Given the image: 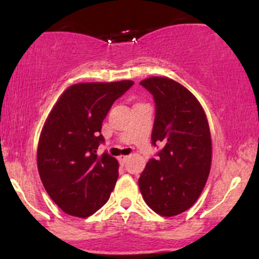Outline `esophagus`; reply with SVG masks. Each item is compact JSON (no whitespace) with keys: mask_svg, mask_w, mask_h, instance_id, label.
<instances>
[{"mask_svg":"<svg viewBox=\"0 0 259 259\" xmlns=\"http://www.w3.org/2000/svg\"><path fill=\"white\" fill-rule=\"evenodd\" d=\"M130 157L128 155H121V157L119 158V160H120V162H122V164H125V162L127 161V159H128Z\"/></svg>","mask_w":259,"mask_h":259,"instance_id":"esophagus-1","label":"esophagus"}]
</instances>
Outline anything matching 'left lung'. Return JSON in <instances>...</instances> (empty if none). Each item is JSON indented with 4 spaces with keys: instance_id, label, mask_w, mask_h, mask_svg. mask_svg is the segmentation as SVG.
Returning a JSON list of instances; mask_svg holds the SVG:
<instances>
[{
    "instance_id": "1",
    "label": "left lung",
    "mask_w": 259,
    "mask_h": 259,
    "mask_svg": "<svg viewBox=\"0 0 259 259\" xmlns=\"http://www.w3.org/2000/svg\"><path fill=\"white\" fill-rule=\"evenodd\" d=\"M153 95L152 145L161 144L139 178L144 200L154 212L172 217L189 210L200 196L211 168L212 144L204 109L196 97L168 77L140 82Z\"/></svg>"
}]
</instances>
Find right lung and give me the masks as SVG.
Returning a JSON list of instances; mask_svg holds the SVG:
<instances>
[{"label": "right lung", "mask_w": 259, "mask_h": 259, "mask_svg": "<svg viewBox=\"0 0 259 259\" xmlns=\"http://www.w3.org/2000/svg\"><path fill=\"white\" fill-rule=\"evenodd\" d=\"M133 81L73 84L63 92L42 128L37 168L46 191L67 214L86 218L107 203L119 164L105 152L102 121Z\"/></svg>", "instance_id": "1"}]
</instances>
